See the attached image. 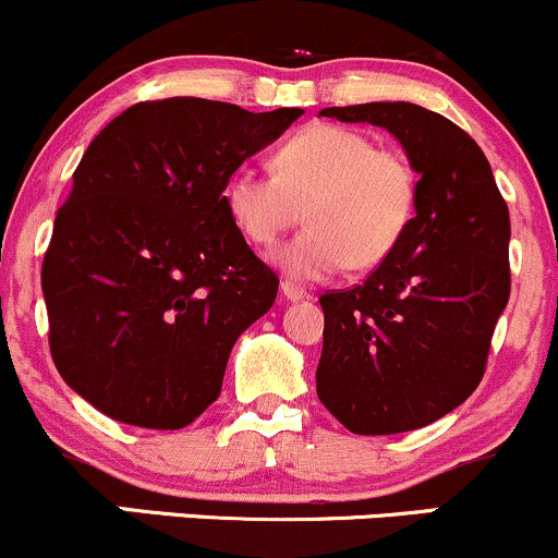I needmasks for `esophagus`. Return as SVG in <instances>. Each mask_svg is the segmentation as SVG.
I'll return each instance as SVG.
<instances>
[{
  "label": "esophagus",
  "instance_id": "34e87169",
  "mask_svg": "<svg viewBox=\"0 0 558 558\" xmlns=\"http://www.w3.org/2000/svg\"><path fill=\"white\" fill-rule=\"evenodd\" d=\"M280 293H283L288 301H301V299L310 296V293H306L304 288L296 286V283H291V280H283V283H280Z\"/></svg>",
  "mask_w": 558,
  "mask_h": 558
}]
</instances>
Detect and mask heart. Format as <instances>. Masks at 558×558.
Listing matches in <instances>:
<instances>
[{"instance_id": "1", "label": "heart", "mask_w": 558, "mask_h": 558, "mask_svg": "<svg viewBox=\"0 0 558 558\" xmlns=\"http://www.w3.org/2000/svg\"><path fill=\"white\" fill-rule=\"evenodd\" d=\"M417 175L401 151L332 123L293 133L275 155V175L239 168L226 183L235 228L257 246H272L288 228L306 226L275 262L301 280H323L343 265L369 270L399 246L414 209Z\"/></svg>"}]
</instances>
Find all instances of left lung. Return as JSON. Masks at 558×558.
Wrapping results in <instances>:
<instances>
[{"instance_id": "obj_1", "label": "left lung", "mask_w": 558, "mask_h": 558, "mask_svg": "<svg viewBox=\"0 0 558 558\" xmlns=\"http://www.w3.org/2000/svg\"><path fill=\"white\" fill-rule=\"evenodd\" d=\"M380 125L420 172L399 246L362 286L323 293L317 396L345 430H417L480 386L511 291L509 209L483 149L444 114L409 101L328 107Z\"/></svg>"}]
</instances>
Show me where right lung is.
Wrapping results in <instances>:
<instances>
[{
	"label": "right lung",
	"mask_w": 558,
	"mask_h": 558,
	"mask_svg": "<svg viewBox=\"0 0 558 558\" xmlns=\"http://www.w3.org/2000/svg\"><path fill=\"white\" fill-rule=\"evenodd\" d=\"M301 114L172 96L88 144L41 288L57 373L107 417L181 430L220 396L230 349L278 296L222 191Z\"/></svg>",
	"instance_id": "add662e5"
}]
</instances>
